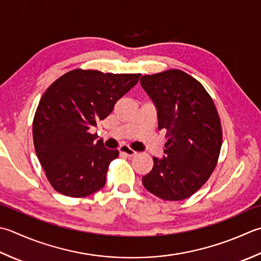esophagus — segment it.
<instances>
[{
  "instance_id": "esophagus-1",
  "label": "esophagus",
  "mask_w": 261,
  "mask_h": 261,
  "mask_svg": "<svg viewBox=\"0 0 261 261\" xmlns=\"http://www.w3.org/2000/svg\"><path fill=\"white\" fill-rule=\"evenodd\" d=\"M120 152H121V154L127 156V157H132V156L137 155V151L132 150L131 148L127 147V146H121L120 147Z\"/></svg>"
}]
</instances>
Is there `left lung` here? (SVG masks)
<instances>
[{
    "mask_svg": "<svg viewBox=\"0 0 261 261\" xmlns=\"http://www.w3.org/2000/svg\"><path fill=\"white\" fill-rule=\"evenodd\" d=\"M140 84L157 111L158 129H166L164 156L142 183L164 200H183L198 191L216 167L222 127L215 104L203 86L181 70L144 75Z\"/></svg>",
    "mask_w": 261,
    "mask_h": 261,
    "instance_id": "obj_1",
    "label": "left lung"
}]
</instances>
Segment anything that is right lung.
Listing matches in <instances>:
<instances>
[{
  "label": "right lung",
  "mask_w": 261,
  "mask_h": 261,
  "mask_svg": "<svg viewBox=\"0 0 261 261\" xmlns=\"http://www.w3.org/2000/svg\"><path fill=\"white\" fill-rule=\"evenodd\" d=\"M140 74L75 69L45 91L33 122L35 151L46 177L68 197H87L105 186L119 150L104 147L91 129L109 116Z\"/></svg>",
  "instance_id": "right-lung-1"
}]
</instances>
